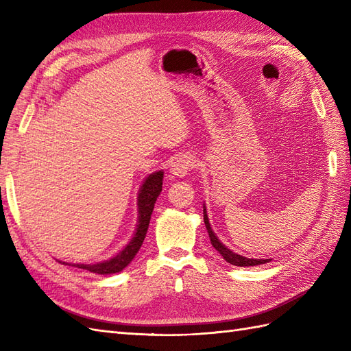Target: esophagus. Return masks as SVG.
<instances>
[{
  "label": "esophagus",
  "instance_id": "esophagus-1",
  "mask_svg": "<svg viewBox=\"0 0 351 351\" xmlns=\"http://www.w3.org/2000/svg\"><path fill=\"white\" fill-rule=\"evenodd\" d=\"M193 158L190 155H180L169 165V171H171L177 177H184L189 174L190 169L193 168Z\"/></svg>",
  "mask_w": 351,
  "mask_h": 351
}]
</instances>
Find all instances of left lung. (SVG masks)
<instances>
[{
  "label": "left lung",
  "instance_id": "left-lung-1",
  "mask_svg": "<svg viewBox=\"0 0 351 351\" xmlns=\"http://www.w3.org/2000/svg\"><path fill=\"white\" fill-rule=\"evenodd\" d=\"M204 221H205V226H206V230H208V234H209L212 246H214L221 253V256L224 258L228 263L236 265V267H254V265H262V263L269 262V259H249V258H244V256H240V254H237L234 252H231L230 249H227L224 244H222L218 240V237L215 236V232L212 231L205 208H204Z\"/></svg>",
  "mask_w": 351,
  "mask_h": 351
}]
</instances>
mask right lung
I'll use <instances>...</instances> for the list:
<instances>
[{
    "mask_svg": "<svg viewBox=\"0 0 351 351\" xmlns=\"http://www.w3.org/2000/svg\"><path fill=\"white\" fill-rule=\"evenodd\" d=\"M162 178H164L162 171H156V173L151 174L149 177H146V180L141 187L139 197H137V206H139V221H137L136 232H134L133 239L130 240V243L127 244V246L119 254H115L114 258H111L108 261H102V262H97L92 265L74 263V265H71V267L86 269L93 274H101V275H108V274H115V272L123 271L127 265L133 261V258L136 256V253L139 252L142 243L146 237L147 227H149V221H151V215H152L156 197L159 196V193H161V190H162ZM62 263H66V262H62ZM66 265H69V263H66Z\"/></svg>",
    "mask_w": 351,
    "mask_h": 351,
    "instance_id": "1",
    "label": "right lung"
}]
</instances>
